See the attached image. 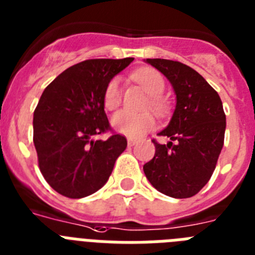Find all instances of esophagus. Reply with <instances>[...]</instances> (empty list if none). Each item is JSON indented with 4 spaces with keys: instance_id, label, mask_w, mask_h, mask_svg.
<instances>
[{
    "instance_id": "esophagus-1",
    "label": "esophagus",
    "mask_w": 255,
    "mask_h": 255,
    "mask_svg": "<svg viewBox=\"0 0 255 255\" xmlns=\"http://www.w3.org/2000/svg\"><path fill=\"white\" fill-rule=\"evenodd\" d=\"M136 142H138V140L132 139V138H129V139H128V144H129V146H134Z\"/></svg>"
}]
</instances>
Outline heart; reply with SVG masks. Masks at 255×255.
<instances>
[{
  "mask_svg": "<svg viewBox=\"0 0 255 255\" xmlns=\"http://www.w3.org/2000/svg\"><path fill=\"white\" fill-rule=\"evenodd\" d=\"M134 79L143 87V90L150 94V100L147 102V105H150L153 111L159 113H163L167 108L165 100L163 99L164 88H165V82H164L163 75L155 69L146 67L134 73ZM123 102V90H121V83L119 78H112L107 83L103 95V103H104L105 109L108 111H115L120 107ZM112 126L116 131L121 132L124 135L130 136V138H138L142 136L146 131L152 129L155 125V119L153 116L148 112L143 113H131L128 111L116 113L112 117Z\"/></svg>",
  "mask_w": 255,
  "mask_h": 255,
  "instance_id": "heart-1",
  "label": "heart"
}]
</instances>
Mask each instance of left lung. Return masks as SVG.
Returning a JSON list of instances; mask_svg holds the SVG:
<instances>
[{"label": "left lung", "instance_id": "left-lung-1", "mask_svg": "<svg viewBox=\"0 0 255 255\" xmlns=\"http://www.w3.org/2000/svg\"><path fill=\"white\" fill-rule=\"evenodd\" d=\"M176 92V109L155 144V156L143 165L153 188L172 198H190L211 178L224 144L226 113L218 92L190 66L178 61L147 58Z\"/></svg>", "mask_w": 255, "mask_h": 255}]
</instances>
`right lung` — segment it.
Here are the masks:
<instances>
[{
    "instance_id": "add662e5",
    "label": "right lung",
    "mask_w": 255,
    "mask_h": 255,
    "mask_svg": "<svg viewBox=\"0 0 255 255\" xmlns=\"http://www.w3.org/2000/svg\"><path fill=\"white\" fill-rule=\"evenodd\" d=\"M134 58H95L62 71L47 86L33 112V143L41 174L67 198L103 188L128 140L113 132L104 111L105 86ZM113 132L107 141L93 136Z\"/></svg>"
}]
</instances>
